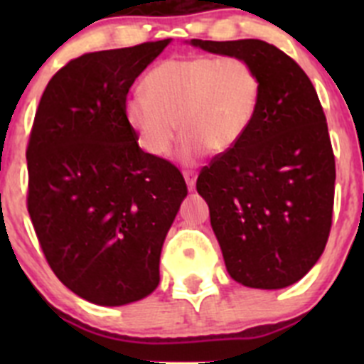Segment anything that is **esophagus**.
I'll return each mask as SVG.
<instances>
[{
    "label": "esophagus",
    "mask_w": 364,
    "mask_h": 364,
    "mask_svg": "<svg viewBox=\"0 0 364 364\" xmlns=\"http://www.w3.org/2000/svg\"><path fill=\"white\" fill-rule=\"evenodd\" d=\"M184 178H186V184H188L189 191L195 189V182H197V171H184Z\"/></svg>",
    "instance_id": "34e87169"
}]
</instances>
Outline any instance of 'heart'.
<instances>
[{"instance_id": "1", "label": "heart", "mask_w": 364, "mask_h": 364, "mask_svg": "<svg viewBox=\"0 0 364 364\" xmlns=\"http://www.w3.org/2000/svg\"><path fill=\"white\" fill-rule=\"evenodd\" d=\"M146 95L125 102V120L144 151L169 153L186 133L180 159L195 162L208 149L228 153L252 127L262 98V78L250 60L239 56L169 58L144 80Z\"/></svg>"}]
</instances>
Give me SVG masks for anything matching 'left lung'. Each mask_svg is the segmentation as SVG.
I'll return each mask as SVG.
<instances>
[{"label":"left lung","mask_w":364,"mask_h":364,"mask_svg":"<svg viewBox=\"0 0 364 364\" xmlns=\"http://www.w3.org/2000/svg\"><path fill=\"white\" fill-rule=\"evenodd\" d=\"M208 53L246 58L262 78L252 127L202 167L197 191L231 279L250 288L294 284L323 255L332 228L336 159L306 73L262 40H191Z\"/></svg>","instance_id":"8db88e82"}]
</instances>
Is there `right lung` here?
<instances>
[{
  "label": "right lung",
  "mask_w": 364,
  "mask_h": 364,
  "mask_svg": "<svg viewBox=\"0 0 364 364\" xmlns=\"http://www.w3.org/2000/svg\"><path fill=\"white\" fill-rule=\"evenodd\" d=\"M171 40L87 53L45 87L27 146V210L60 281L122 306L160 281V252L188 195L169 160L144 153L125 120L134 80Z\"/></svg>",
  "instance_id": "add662e5"
}]
</instances>
